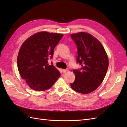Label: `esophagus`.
Returning <instances> with one entry per match:
<instances>
[{
  "mask_svg": "<svg viewBox=\"0 0 127 127\" xmlns=\"http://www.w3.org/2000/svg\"><path fill=\"white\" fill-rule=\"evenodd\" d=\"M68 70V69H63L62 71H63V73H65V72H67Z\"/></svg>",
  "mask_w": 127,
  "mask_h": 127,
  "instance_id": "1",
  "label": "esophagus"
}]
</instances>
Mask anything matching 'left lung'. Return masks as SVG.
<instances>
[{
	"mask_svg": "<svg viewBox=\"0 0 127 127\" xmlns=\"http://www.w3.org/2000/svg\"><path fill=\"white\" fill-rule=\"evenodd\" d=\"M77 48V63L81 68L74 69L75 80L70 84L77 92L88 94L100 85L106 75L109 59L103 45L97 39L86 32L72 34Z\"/></svg>",
	"mask_w": 127,
	"mask_h": 127,
	"instance_id": "8db88e82",
	"label": "left lung"
}]
</instances>
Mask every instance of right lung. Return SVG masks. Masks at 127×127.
Here are the masks:
<instances>
[{
    "label": "right lung",
    "mask_w": 127,
    "mask_h": 127,
    "mask_svg": "<svg viewBox=\"0 0 127 127\" xmlns=\"http://www.w3.org/2000/svg\"><path fill=\"white\" fill-rule=\"evenodd\" d=\"M63 34L40 32L26 39L19 50L17 67L21 77L31 89L43 91L51 88L60 76V72L49 65L54 49Z\"/></svg>",
    "instance_id": "add662e5"
}]
</instances>
